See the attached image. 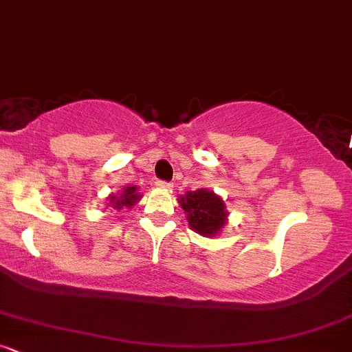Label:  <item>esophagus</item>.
Returning <instances> with one entry per match:
<instances>
[{"mask_svg": "<svg viewBox=\"0 0 352 352\" xmlns=\"http://www.w3.org/2000/svg\"><path fill=\"white\" fill-rule=\"evenodd\" d=\"M156 186L160 190H166V191H171L173 190V183H166V181H156Z\"/></svg>", "mask_w": 352, "mask_h": 352, "instance_id": "1", "label": "esophagus"}]
</instances>
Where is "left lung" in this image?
I'll return each instance as SVG.
<instances>
[{"mask_svg": "<svg viewBox=\"0 0 352 352\" xmlns=\"http://www.w3.org/2000/svg\"><path fill=\"white\" fill-rule=\"evenodd\" d=\"M181 208L186 213V220L190 223L191 230L203 236H217L225 226L226 211L225 203L218 195L210 190L188 191L184 196L177 198Z\"/></svg>", "mask_w": 352, "mask_h": 352, "instance_id": "obj_1", "label": "left lung"}]
</instances>
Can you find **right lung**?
<instances>
[{
	"label": "right lung",
	"instance_id": "right-lung-1",
	"mask_svg": "<svg viewBox=\"0 0 352 352\" xmlns=\"http://www.w3.org/2000/svg\"><path fill=\"white\" fill-rule=\"evenodd\" d=\"M141 198L142 195L138 192V186H126L119 191V195L109 196V205L114 210H122V208H132Z\"/></svg>",
	"mask_w": 352,
	"mask_h": 352
}]
</instances>
